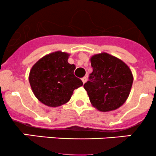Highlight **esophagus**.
Listing matches in <instances>:
<instances>
[{
  "label": "esophagus",
  "mask_w": 156,
  "mask_h": 156,
  "mask_svg": "<svg viewBox=\"0 0 156 156\" xmlns=\"http://www.w3.org/2000/svg\"><path fill=\"white\" fill-rule=\"evenodd\" d=\"M81 80H82L83 83H84H84H85V82H86V81H87V78H86V77H84V78H82V79H81Z\"/></svg>",
  "instance_id": "esophagus-1"
}]
</instances>
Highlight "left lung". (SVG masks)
<instances>
[{
	"mask_svg": "<svg viewBox=\"0 0 156 156\" xmlns=\"http://www.w3.org/2000/svg\"><path fill=\"white\" fill-rule=\"evenodd\" d=\"M92 73L84 84L91 104L100 112H109L125 103L133 78L129 67L121 59L102 53L90 58Z\"/></svg>",
	"mask_w": 156,
	"mask_h": 156,
	"instance_id": "obj_1",
	"label": "left lung"
}]
</instances>
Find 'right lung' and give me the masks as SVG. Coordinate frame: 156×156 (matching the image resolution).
Returning <instances> with one entry per match:
<instances>
[{
    "label": "right lung",
    "instance_id": "add662e5",
    "mask_svg": "<svg viewBox=\"0 0 156 156\" xmlns=\"http://www.w3.org/2000/svg\"><path fill=\"white\" fill-rule=\"evenodd\" d=\"M69 54L56 51L39 59L30 71L31 90L39 101L50 107H57L69 101L74 90L83 85L75 76V66L69 64Z\"/></svg>",
    "mask_w": 156,
    "mask_h": 156
}]
</instances>
